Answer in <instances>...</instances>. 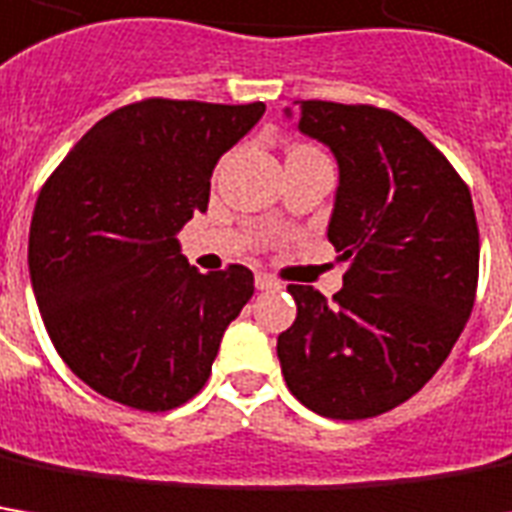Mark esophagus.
Returning <instances> with one entry per match:
<instances>
[{
  "instance_id": "esophagus-1",
  "label": "esophagus",
  "mask_w": 512,
  "mask_h": 512,
  "mask_svg": "<svg viewBox=\"0 0 512 512\" xmlns=\"http://www.w3.org/2000/svg\"><path fill=\"white\" fill-rule=\"evenodd\" d=\"M256 287L259 290H281V284L273 276H267V273H256Z\"/></svg>"
}]
</instances>
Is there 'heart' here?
Listing matches in <instances>:
<instances>
[{"mask_svg":"<svg viewBox=\"0 0 512 512\" xmlns=\"http://www.w3.org/2000/svg\"><path fill=\"white\" fill-rule=\"evenodd\" d=\"M298 152H315V149H310V146H296V149H290V154H298ZM287 154V157H290Z\"/></svg>","mask_w":512,"mask_h":512,"instance_id":"1","label":"heart"}]
</instances>
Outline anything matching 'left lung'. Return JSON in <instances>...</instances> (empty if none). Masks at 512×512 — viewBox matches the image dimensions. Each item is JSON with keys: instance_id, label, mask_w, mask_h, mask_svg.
Instances as JSON below:
<instances>
[{"instance_id": "8db88e82", "label": "left lung", "mask_w": 512, "mask_h": 512, "mask_svg": "<svg viewBox=\"0 0 512 512\" xmlns=\"http://www.w3.org/2000/svg\"><path fill=\"white\" fill-rule=\"evenodd\" d=\"M298 129L338 160L327 236L346 273L332 301L287 287L298 315L276 344L281 375L315 414L366 420L420 392L468 324L479 281L471 191L389 109L301 101Z\"/></svg>"}]
</instances>
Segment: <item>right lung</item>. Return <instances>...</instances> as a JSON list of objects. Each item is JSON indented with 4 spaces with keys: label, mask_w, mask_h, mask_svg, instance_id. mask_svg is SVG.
<instances>
[{
    "label": "right lung",
    "mask_w": 512,
    "mask_h": 512,
    "mask_svg": "<svg viewBox=\"0 0 512 512\" xmlns=\"http://www.w3.org/2000/svg\"><path fill=\"white\" fill-rule=\"evenodd\" d=\"M264 104L146 98L81 137L41 188L30 281L61 360L89 389L140 411L183 406L253 296V273H200L177 231L208 211L216 160Z\"/></svg>",
    "instance_id": "1"
}]
</instances>
